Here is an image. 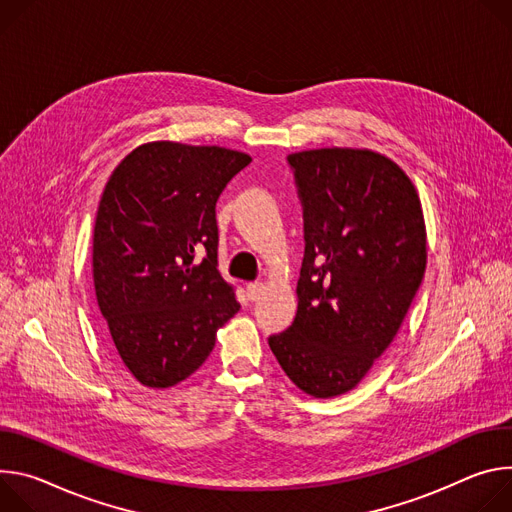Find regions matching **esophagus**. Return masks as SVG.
<instances>
[{"instance_id":"obj_1","label":"esophagus","mask_w":512,"mask_h":512,"mask_svg":"<svg viewBox=\"0 0 512 512\" xmlns=\"http://www.w3.org/2000/svg\"><path fill=\"white\" fill-rule=\"evenodd\" d=\"M246 293H248V299H250V301H256V299L260 297V293H262V282H258V280L248 282V285H246Z\"/></svg>"}]
</instances>
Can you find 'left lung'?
Masks as SVG:
<instances>
[{"mask_svg":"<svg viewBox=\"0 0 512 512\" xmlns=\"http://www.w3.org/2000/svg\"><path fill=\"white\" fill-rule=\"evenodd\" d=\"M305 254L291 327L270 335L282 370L315 399L352 390L399 331L425 274L421 201L392 160L370 150L289 154Z\"/></svg>","mask_w":512,"mask_h":512,"instance_id":"8db88e82","label":"left lung"}]
</instances>
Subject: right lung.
Returning a JSON list of instances; mask_svg holds the SVG:
<instances>
[{
  "label": "right lung",
  "instance_id": "1",
  "mask_svg": "<svg viewBox=\"0 0 512 512\" xmlns=\"http://www.w3.org/2000/svg\"><path fill=\"white\" fill-rule=\"evenodd\" d=\"M252 158L150 142L109 177L93 230V282L122 362L152 388L189 378L240 311L217 270L215 203Z\"/></svg>",
  "mask_w": 512,
  "mask_h": 512
}]
</instances>
